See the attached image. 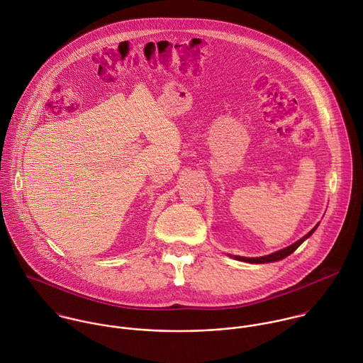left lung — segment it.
Here are the masks:
<instances>
[{"label":"left lung","instance_id":"left-lung-1","mask_svg":"<svg viewBox=\"0 0 363 363\" xmlns=\"http://www.w3.org/2000/svg\"><path fill=\"white\" fill-rule=\"evenodd\" d=\"M315 229H317V226H315L310 233H307L303 239H300L298 242H296L294 245H291V246H289V247H286V249H283V250H279V252H276V253H272V255H269V256H263V257H239V256H236V259H238V260H242V262H247V263H270V262L281 260V259L290 256L293 252H296L297 247H298L307 238H310V236L314 233Z\"/></svg>","mask_w":363,"mask_h":363}]
</instances>
